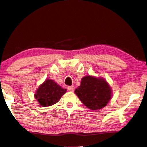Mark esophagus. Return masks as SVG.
<instances>
[{
  "label": "esophagus",
  "mask_w": 147,
  "mask_h": 147,
  "mask_svg": "<svg viewBox=\"0 0 147 147\" xmlns=\"http://www.w3.org/2000/svg\"><path fill=\"white\" fill-rule=\"evenodd\" d=\"M67 90L69 91H73L74 90V86H68L67 87Z\"/></svg>",
  "instance_id": "obj_1"
}]
</instances>
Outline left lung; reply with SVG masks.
Masks as SVG:
<instances>
[{"label": "left lung", "instance_id": "1", "mask_svg": "<svg viewBox=\"0 0 147 147\" xmlns=\"http://www.w3.org/2000/svg\"><path fill=\"white\" fill-rule=\"evenodd\" d=\"M74 92L82 103L92 110L105 107L111 97V90L107 82L91 76L82 78L81 85Z\"/></svg>", "mask_w": 147, "mask_h": 147}]
</instances>
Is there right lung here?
<instances>
[{"label": "right lung", "instance_id": "right-lung-1", "mask_svg": "<svg viewBox=\"0 0 147 147\" xmlns=\"http://www.w3.org/2000/svg\"><path fill=\"white\" fill-rule=\"evenodd\" d=\"M66 92L54 81L47 80L37 90L35 98L42 107H49L56 104Z\"/></svg>", "mask_w": 147, "mask_h": 147}]
</instances>
